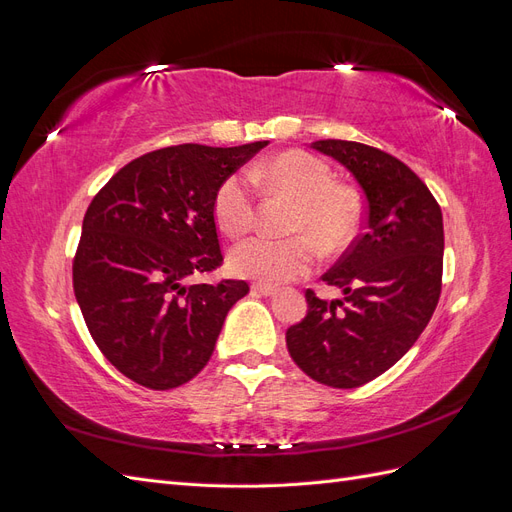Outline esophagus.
I'll list each match as a JSON object with an SVG mask.
<instances>
[{
	"instance_id": "1",
	"label": "esophagus",
	"mask_w": 512,
	"mask_h": 512,
	"mask_svg": "<svg viewBox=\"0 0 512 512\" xmlns=\"http://www.w3.org/2000/svg\"><path fill=\"white\" fill-rule=\"evenodd\" d=\"M252 292L254 294H262V297H273V294L277 292V288L265 286V284H252Z\"/></svg>"
}]
</instances>
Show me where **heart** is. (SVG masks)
Returning <instances> with one entry per match:
<instances>
[{
	"instance_id": "obj_1",
	"label": "heart",
	"mask_w": 512,
	"mask_h": 512,
	"mask_svg": "<svg viewBox=\"0 0 512 512\" xmlns=\"http://www.w3.org/2000/svg\"><path fill=\"white\" fill-rule=\"evenodd\" d=\"M252 177L273 185L294 200L299 209L292 215L290 239L252 237L228 256L230 271L245 280L275 286L292 282L312 271L322 250L339 252L354 239L361 226V203L354 192L335 185L327 162L303 151H286L260 164ZM256 200L252 181L243 173L228 175L213 194V220L224 235L237 239L254 226Z\"/></svg>"
}]
</instances>
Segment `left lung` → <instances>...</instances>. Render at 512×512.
Returning <instances> with one entry per match:
<instances>
[{"label":"left lung","mask_w":512,"mask_h":512,"mask_svg":"<svg viewBox=\"0 0 512 512\" xmlns=\"http://www.w3.org/2000/svg\"><path fill=\"white\" fill-rule=\"evenodd\" d=\"M344 164L365 196L363 232L322 275L344 299L305 290L307 316L286 346L309 378L356 389L393 367L423 333L442 290V211L414 170L354 141L312 143Z\"/></svg>","instance_id":"obj_1"}]
</instances>
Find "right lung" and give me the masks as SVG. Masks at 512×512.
<instances>
[{"label": "right lung", "instance_id": "1", "mask_svg": "<svg viewBox=\"0 0 512 512\" xmlns=\"http://www.w3.org/2000/svg\"><path fill=\"white\" fill-rule=\"evenodd\" d=\"M177 145L132 160L87 207L74 297L96 346L136 384L168 391L211 359L243 280L190 284L222 265L213 194L267 147Z\"/></svg>", "mask_w": 512, "mask_h": 512}]
</instances>
